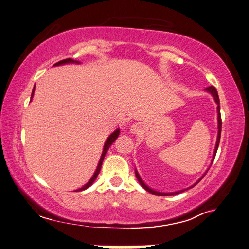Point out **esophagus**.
<instances>
[{
    "instance_id": "34e87169",
    "label": "esophagus",
    "mask_w": 249,
    "mask_h": 249,
    "mask_svg": "<svg viewBox=\"0 0 249 249\" xmlns=\"http://www.w3.org/2000/svg\"><path fill=\"white\" fill-rule=\"evenodd\" d=\"M139 129H140V126H139V124H133L130 126V131L133 134H137L139 131Z\"/></svg>"
}]
</instances>
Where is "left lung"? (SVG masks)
I'll return each mask as SVG.
<instances>
[{
  "label": "left lung",
  "instance_id": "8db88e82",
  "mask_svg": "<svg viewBox=\"0 0 249 249\" xmlns=\"http://www.w3.org/2000/svg\"><path fill=\"white\" fill-rule=\"evenodd\" d=\"M205 91H206V92H209L210 94H212V96H213V97H214V99H215V103L217 104L218 135H217V141H216V145H215V150H214V154H213V160H212V162H213V161H214V158H215V156H216V152H217L218 145H219L220 133H221V115H220V108H219V97H218V93H217V91H216V89H215L214 87H209V88H206V89H205ZM135 174H136L137 179H138V182L140 183L141 186L143 187V188L146 190V192H149V193H151V194H153V195H157V196H171V195H178V194H179V193H183V192H185V190H186V189H184V190H178V192H174V193H160V192H156V190L150 188V187L147 186V185H146L143 181H142V178H140L138 171L136 170ZM204 176H205V173H204ZM202 178H203V176H202ZM202 178H199V179H198V182L196 183V184H198V183L201 181V179H202ZM196 184H195V185H196ZM195 185H193V186H195Z\"/></svg>",
  "mask_w": 249,
  "mask_h": 249
}]
</instances>
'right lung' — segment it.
<instances>
[{
    "instance_id": "right-lung-1",
    "label": "right lung",
    "mask_w": 249,
    "mask_h": 249,
    "mask_svg": "<svg viewBox=\"0 0 249 249\" xmlns=\"http://www.w3.org/2000/svg\"><path fill=\"white\" fill-rule=\"evenodd\" d=\"M70 63H77V64H79V63L80 62H78V61H73V60H71V59H65V60H63V61H60V62H57V63H55L54 64V66H59V65H63V64H70ZM34 91H35V86H34V89H33V91H32V95H31V99L33 98V96H34ZM119 135H120V129L118 128L116 130H114L112 134H111L108 138H107V140H106V142H105V145H104V150H103V154H102V156H100V160H99V162H98V165H97V168H96V171L94 172V174H93V177L91 178V179H89V181L84 185L83 187H81V188H79V189H77L76 192H81V190H84V189H87V188H89V186H91V185L94 183V181L95 179H96V178H97V176H98V173H99V171H100V168H102V165H103V160H104V158H105V155H106V153L108 152V150H109V147L111 146V144L113 143V142L116 140V138H118L119 137Z\"/></svg>"
}]
</instances>
